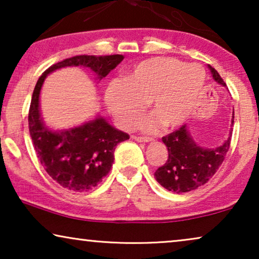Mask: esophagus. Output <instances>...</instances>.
<instances>
[{
  "mask_svg": "<svg viewBox=\"0 0 259 259\" xmlns=\"http://www.w3.org/2000/svg\"><path fill=\"white\" fill-rule=\"evenodd\" d=\"M133 139L137 141H140V143H148V141L154 140L153 138H151V137H139V136H134Z\"/></svg>",
  "mask_w": 259,
  "mask_h": 259,
  "instance_id": "esophagus-1",
  "label": "esophagus"
}]
</instances>
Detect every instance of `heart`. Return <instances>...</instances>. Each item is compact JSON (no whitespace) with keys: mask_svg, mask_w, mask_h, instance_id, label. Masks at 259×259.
Returning a JSON list of instances; mask_svg holds the SVG:
<instances>
[{"mask_svg":"<svg viewBox=\"0 0 259 259\" xmlns=\"http://www.w3.org/2000/svg\"><path fill=\"white\" fill-rule=\"evenodd\" d=\"M200 66L171 58H151L137 63L126 79H113L105 92L106 105L123 128L137 125L150 101L154 115L143 123L147 132L161 125L177 127L192 112L204 84Z\"/></svg>","mask_w":259,"mask_h":259,"instance_id":"b5f03b06","label":"heart"}]
</instances>
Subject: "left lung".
<instances>
[{
    "mask_svg": "<svg viewBox=\"0 0 259 259\" xmlns=\"http://www.w3.org/2000/svg\"><path fill=\"white\" fill-rule=\"evenodd\" d=\"M208 68L213 79L225 86L217 70L211 66ZM231 134L221 147L213 150H206L196 145L186 125L162 137L161 140L167 147L168 158L154 173L157 182L175 193L190 192L203 186L214 176L224 161L231 144Z\"/></svg>",
    "mask_w": 259,
    "mask_h": 259,
    "instance_id": "8db88e82",
    "label": "left lung"
}]
</instances>
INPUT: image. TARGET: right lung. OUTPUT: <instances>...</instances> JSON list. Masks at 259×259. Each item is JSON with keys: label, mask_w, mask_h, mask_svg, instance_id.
<instances>
[{"label": "right lung", "mask_w": 259, "mask_h": 259, "mask_svg": "<svg viewBox=\"0 0 259 259\" xmlns=\"http://www.w3.org/2000/svg\"><path fill=\"white\" fill-rule=\"evenodd\" d=\"M122 59L123 56L119 54L76 55L51 66L37 80L28 113L31 141L46 172L65 189L86 192L102 182L112 168L116 145L130 139V136L115 130L101 118L61 133L47 130L38 111L42 83L47 74L67 66L88 67L97 74L98 79H102Z\"/></svg>", "instance_id": "obj_1"}]
</instances>
